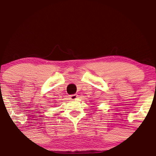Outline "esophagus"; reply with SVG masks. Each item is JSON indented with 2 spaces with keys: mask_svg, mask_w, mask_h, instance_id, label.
<instances>
[{
  "mask_svg": "<svg viewBox=\"0 0 156 156\" xmlns=\"http://www.w3.org/2000/svg\"><path fill=\"white\" fill-rule=\"evenodd\" d=\"M77 98H78V95H77V94H72V95L69 96V99H70L71 101H75Z\"/></svg>",
  "mask_w": 156,
  "mask_h": 156,
  "instance_id": "34e87169",
  "label": "esophagus"
}]
</instances>
